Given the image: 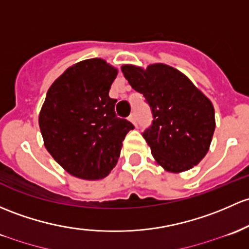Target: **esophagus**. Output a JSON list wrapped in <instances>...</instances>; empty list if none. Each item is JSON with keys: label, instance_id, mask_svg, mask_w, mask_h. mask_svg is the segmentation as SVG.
Instances as JSON below:
<instances>
[{"label": "esophagus", "instance_id": "34e87169", "mask_svg": "<svg viewBox=\"0 0 249 249\" xmlns=\"http://www.w3.org/2000/svg\"><path fill=\"white\" fill-rule=\"evenodd\" d=\"M129 119H130V122H131L133 125H137V119H136V114H135V113L130 114Z\"/></svg>", "mask_w": 249, "mask_h": 249}]
</instances>
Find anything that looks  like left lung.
I'll use <instances>...</instances> for the list:
<instances>
[{
  "label": "left lung",
  "instance_id": "8db88e82",
  "mask_svg": "<svg viewBox=\"0 0 249 249\" xmlns=\"http://www.w3.org/2000/svg\"><path fill=\"white\" fill-rule=\"evenodd\" d=\"M122 70L150 107L153 120L142 135L156 161L174 173L199 163L214 131L211 101L184 74L168 65H149L146 70L124 65Z\"/></svg>",
  "mask_w": 249,
  "mask_h": 249
}]
</instances>
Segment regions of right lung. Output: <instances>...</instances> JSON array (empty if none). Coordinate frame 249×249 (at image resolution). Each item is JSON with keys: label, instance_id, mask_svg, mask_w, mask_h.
I'll use <instances>...</instances> for the list:
<instances>
[{"label": "right lung", "instance_id": "right-lung-1", "mask_svg": "<svg viewBox=\"0 0 249 249\" xmlns=\"http://www.w3.org/2000/svg\"><path fill=\"white\" fill-rule=\"evenodd\" d=\"M117 70L100 58L72 65L50 87L39 114L46 149L68 173L87 180L116 166L132 123L116 116L108 91Z\"/></svg>", "mask_w": 249, "mask_h": 249}]
</instances>
